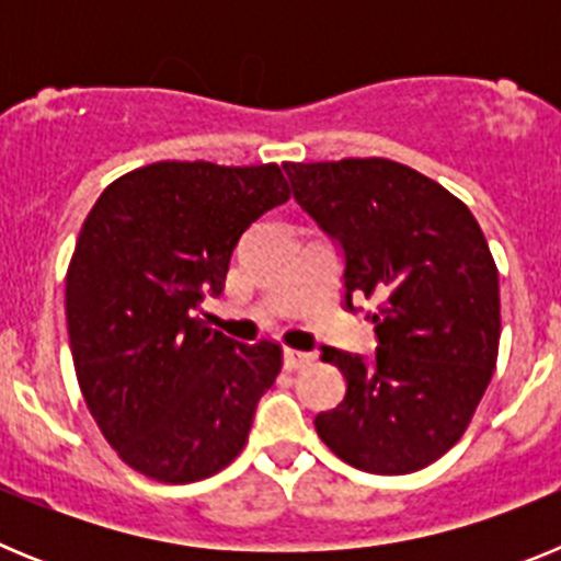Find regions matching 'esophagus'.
Segmentation results:
<instances>
[{
    "label": "esophagus",
    "mask_w": 561,
    "mask_h": 561,
    "mask_svg": "<svg viewBox=\"0 0 561 561\" xmlns=\"http://www.w3.org/2000/svg\"><path fill=\"white\" fill-rule=\"evenodd\" d=\"M311 362H314V354H309V351H295V348L284 351V365L289 370H300L306 368V365H311Z\"/></svg>",
    "instance_id": "34e87169"
}]
</instances>
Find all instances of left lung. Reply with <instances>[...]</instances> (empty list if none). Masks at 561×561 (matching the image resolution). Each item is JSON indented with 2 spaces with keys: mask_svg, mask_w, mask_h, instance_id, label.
<instances>
[{
  "mask_svg": "<svg viewBox=\"0 0 561 561\" xmlns=\"http://www.w3.org/2000/svg\"><path fill=\"white\" fill-rule=\"evenodd\" d=\"M297 205L345 252V304L376 300V359L323 348L348 390L314 419L325 447L374 474L449 453L483 399L500 348V280L472 210L381 157L286 162Z\"/></svg>",
  "mask_w": 561,
  "mask_h": 561,
  "instance_id": "8db88e82",
  "label": "left lung"
}]
</instances>
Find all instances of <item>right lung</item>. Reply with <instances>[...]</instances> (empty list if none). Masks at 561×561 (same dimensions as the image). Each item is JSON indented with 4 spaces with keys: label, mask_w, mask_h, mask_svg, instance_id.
Instances as JSON below:
<instances>
[{
    "label": "right lung",
    "mask_w": 561,
    "mask_h": 561,
    "mask_svg": "<svg viewBox=\"0 0 561 561\" xmlns=\"http://www.w3.org/2000/svg\"><path fill=\"white\" fill-rule=\"evenodd\" d=\"M291 196L270 165L151 162L89 210L67 270L78 388L134 472L193 483L241 455L284 348L236 342L196 317L219 295L238 238Z\"/></svg>",
    "instance_id": "1"
}]
</instances>
